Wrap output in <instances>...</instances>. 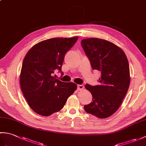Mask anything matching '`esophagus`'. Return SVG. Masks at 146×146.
<instances>
[{
    "instance_id": "obj_1",
    "label": "esophagus",
    "mask_w": 146,
    "mask_h": 146,
    "mask_svg": "<svg viewBox=\"0 0 146 146\" xmlns=\"http://www.w3.org/2000/svg\"><path fill=\"white\" fill-rule=\"evenodd\" d=\"M77 88H78V90H82L84 89V86L83 85H78L77 86Z\"/></svg>"
}]
</instances>
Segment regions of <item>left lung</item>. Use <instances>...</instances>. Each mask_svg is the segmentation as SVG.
<instances>
[{
    "instance_id": "1",
    "label": "left lung",
    "mask_w": 146,
    "mask_h": 146,
    "mask_svg": "<svg viewBox=\"0 0 146 146\" xmlns=\"http://www.w3.org/2000/svg\"><path fill=\"white\" fill-rule=\"evenodd\" d=\"M83 49L93 70L101 72L100 84L85 85L92 95V102L84 106L88 113L105 119L119 109L129 87V64L125 52L107 40L88 38L82 40Z\"/></svg>"
}]
</instances>
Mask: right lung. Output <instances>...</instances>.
Instances as JSON below:
<instances>
[{
  "label": "right lung",
  "mask_w": 146,
  "mask_h": 146,
  "mask_svg": "<svg viewBox=\"0 0 146 146\" xmlns=\"http://www.w3.org/2000/svg\"><path fill=\"white\" fill-rule=\"evenodd\" d=\"M78 37L44 40L31 48L24 58L20 85L27 104L36 113L49 116L61 110L77 88L73 82H62L53 76L61 71L64 56Z\"/></svg>",
  "instance_id": "obj_1"
}]
</instances>
